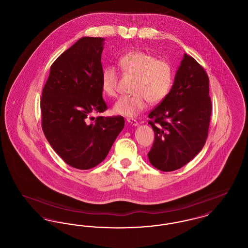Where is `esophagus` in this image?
Instances as JSON below:
<instances>
[{"mask_svg":"<svg viewBox=\"0 0 248 248\" xmlns=\"http://www.w3.org/2000/svg\"><path fill=\"white\" fill-rule=\"evenodd\" d=\"M127 123L133 126H138L139 125V123L135 119H127Z\"/></svg>","mask_w":248,"mask_h":248,"instance_id":"1","label":"esophagus"}]
</instances>
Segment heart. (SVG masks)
I'll use <instances>...</instances> for the list:
<instances>
[{"instance_id":"1","label":"heart","mask_w":248,"mask_h":248,"mask_svg":"<svg viewBox=\"0 0 248 248\" xmlns=\"http://www.w3.org/2000/svg\"><path fill=\"white\" fill-rule=\"evenodd\" d=\"M119 66L137 79L132 88L134 94L122 96L113 105L112 111L115 114L136 117L149 102L158 104L169 94L174 81V71L168 61L143 51H133L120 58ZM101 85L108 96L116 95L118 74L114 67L107 66L103 69Z\"/></svg>"}]
</instances>
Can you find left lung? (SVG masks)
I'll return each mask as SVG.
<instances>
[{"label":"left lung","mask_w":248,"mask_h":248,"mask_svg":"<svg viewBox=\"0 0 248 248\" xmlns=\"http://www.w3.org/2000/svg\"><path fill=\"white\" fill-rule=\"evenodd\" d=\"M211 111L208 76L184 54L169 94L149 114L155 137L151 164L164 172L187 165L205 144Z\"/></svg>","instance_id":"obj_1"}]
</instances>
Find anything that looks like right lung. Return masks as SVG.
Wrapping results in <instances>:
<instances>
[{
	"mask_svg": "<svg viewBox=\"0 0 248 248\" xmlns=\"http://www.w3.org/2000/svg\"><path fill=\"white\" fill-rule=\"evenodd\" d=\"M104 44L100 37L79 39L52 64L42 94L47 141L66 164L81 170L100 164L124 126L122 116L91 117L107 108L101 85Z\"/></svg>",
	"mask_w": 248,
	"mask_h": 248,
	"instance_id": "right-lung-1",
	"label": "right lung"
}]
</instances>
